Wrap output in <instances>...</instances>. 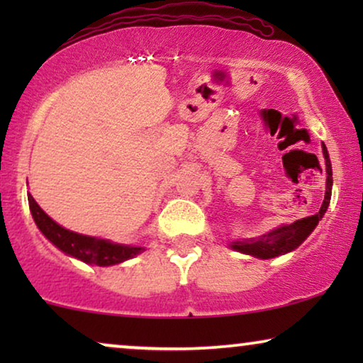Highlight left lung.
<instances>
[{
	"mask_svg": "<svg viewBox=\"0 0 363 363\" xmlns=\"http://www.w3.org/2000/svg\"><path fill=\"white\" fill-rule=\"evenodd\" d=\"M322 150H324V158H325L327 186H325V198L324 201H322L319 213H315V215L312 216L302 218V220H297L294 223H291V225L277 228V230H272L271 233L262 235L259 238L235 241L231 245L233 250L245 252V255L261 257V259H269V257L286 255V252L296 250V247L311 235L312 230H314L317 223H319L320 218L324 216V213L327 211V206H329L330 195H332V167L329 160V153H327V148L324 143H322Z\"/></svg>",
	"mask_w": 363,
	"mask_h": 363,
	"instance_id": "1",
	"label": "left lung"
}]
</instances>
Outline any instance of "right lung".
<instances>
[{
    "mask_svg": "<svg viewBox=\"0 0 363 363\" xmlns=\"http://www.w3.org/2000/svg\"><path fill=\"white\" fill-rule=\"evenodd\" d=\"M29 210L33 213L34 221L44 236L48 238L52 245H56L59 250L66 252L69 256L77 257L87 264L97 266H111L118 264V262L130 259V257L140 255L143 247L137 246H122L113 245L111 241L99 240V238L77 235L59 226L56 221H52L46 213H44L34 198L28 193Z\"/></svg>",
    "mask_w": 363,
    "mask_h": 363,
    "instance_id": "right-lung-1",
    "label": "right lung"
}]
</instances>
